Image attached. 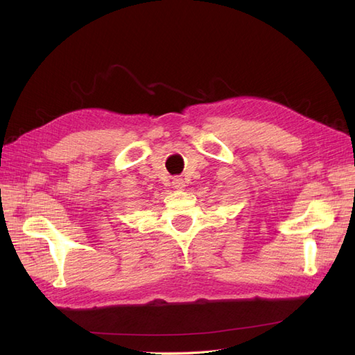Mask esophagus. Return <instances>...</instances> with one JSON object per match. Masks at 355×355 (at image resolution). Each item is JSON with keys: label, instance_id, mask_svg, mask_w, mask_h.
Masks as SVG:
<instances>
[{"label": "esophagus", "instance_id": "obj_1", "mask_svg": "<svg viewBox=\"0 0 355 355\" xmlns=\"http://www.w3.org/2000/svg\"><path fill=\"white\" fill-rule=\"evenodd\" d=\"M171 184H173L175 189H178V191H184L185 189V180L182 179V178H175Z\"/></svg>", "mask_w": 355, "mask_h": 355}]
</instances>
